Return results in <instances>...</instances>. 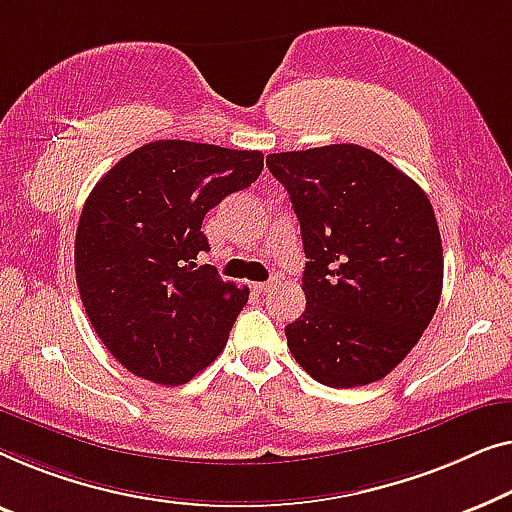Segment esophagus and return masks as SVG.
Instances as JSON below:
<instances>
[{
  "label": "esophagus",
  "instance_id": "esophagus-1",
  "mask_svg": "<svg viewBox=\"0 0 512 512\" xmlns=\"http://www.w3.org/2000/svg\"><path fill=\"white\" fill-rule=\"evenodd\" d=\"M276 285H278V278H271V280H266V283H255L253 287L259 294H266V292L276 290Z\"/></svg>",
  "mask_w": 512,
  "mask_h": 512
}]
</instances>
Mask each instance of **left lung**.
I'll list each match as a JSON object with an SVG mask.
<instances>
[{"instance_id":"8db88e82","label":"left lung","mask_w":512,"mask_h":512,"mask_svg":"<svg viewBox=\"0 0 512 512\" xmlns=\"http://www.w3.org/2000/svg\"><path fill=\"white\" fill-rule=\"evenodd\" d=\"M304 241L306 311L285 327L292 357L327 387L385 378L420 341L443 290L429 197L355 143L266 155Z\"/></svg>"}]
</instances>
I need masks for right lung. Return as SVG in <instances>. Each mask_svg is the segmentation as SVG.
Listing matches in <instances>:
<instances>
[{"label":"right lung","mask_w":512,"mask_h":512,"mask_svg":"<svg viewBox=\"0 0 512 512\" xmlns=\"http://www.w3.org/2000/svg\"><path fill=\"white\" fill-rule=\"evenodd\" d=\"M259 150L153 141L122 157L85 199L76 283L111 355L157 385H183L225 348L248 287L211 264L201 220L262 174Z\"/></svg>","instance_id":"add662e5"}]
</instances>
